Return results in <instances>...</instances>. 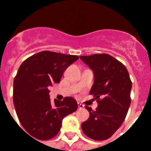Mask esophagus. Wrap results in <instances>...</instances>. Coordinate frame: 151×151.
Instances as JSON below:
<instances>
[{"instance_id": "obj_1", "label": "esophagus", "mask_w": 151, "mask_h": 151, "mask_svg": "<svg viewBox=\"0 0 151 151\" xmlns=\"http://www.w3.org/2000/svg\"><path fill=\"white\" fill-rule=\"evenodd\" d=\"M78 108H79V109H84V108H85V106L83 105V104H81V103H78Z\"/></svg>"}]
</instances>
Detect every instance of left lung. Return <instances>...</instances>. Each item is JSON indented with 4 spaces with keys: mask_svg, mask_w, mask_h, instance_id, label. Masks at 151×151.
Segmentation results:
<instances>
[{
    "mask_svg": "<svg viewBox=\"0 0 151 151\" xmlns=\"http://www.w3.org/2000/svg\"><path fill=\"white\" fill-rule=\"evenodd\" d=\"M94 73L90 95L98 103L96 110L85 106L89 118L81 124L83 132L94 140H105L124 122L131 104L132 81L123 63L110 55L80 56Z\"/></svg>",
    "mask_w": 151,
    "mask_h": 151,
    "instance_id": "1",
    "label": "left lung"
}]
</instances>
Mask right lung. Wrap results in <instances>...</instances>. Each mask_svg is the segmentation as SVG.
Wrapping results in <instances>:
<instances>
[{"label": "right lung", "mask_w": 151, "mask_h": 151, "mask_svg": "<svg viewBox=\"0 0 151 151\" xmlns=\"http://www.w3.org/2000/svg\"><path fill=\"white\" fill-rule=\"evenodd\" d=\"M78 59V55L43 51L22 62L14 79L13 102L18 118L29 136L40 140L53 138L59 133L64 117L78 110L73 97L51 101L48 88L59 83L66 69Z\"/></svg>", "instance_id": "obj_1"}]
</instances>
